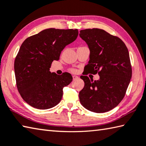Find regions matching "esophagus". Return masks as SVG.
Instances as JSON below:
<instances>
[{"instance_id":"1","label":"esophagus","mask_w":146,"mask_h":146,"mask_svg":"<svg viewBox=\"0 0 146 146\" xmlns=\"http://www.w3.org/2000/svg\"><path fill=\"white\" fill-rule=\"evenodd\" d=\"M73 80H76V79L78 78V76H76V75H73Z\"/></svg>"}]
</instances>
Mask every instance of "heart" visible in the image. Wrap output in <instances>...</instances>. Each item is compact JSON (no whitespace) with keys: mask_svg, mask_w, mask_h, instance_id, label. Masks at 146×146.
I'll use <instances>...</instances> for the list:
<instances>
[{"mask_svg":"<svg viewBox=\"0 0 146 146\" xmlns=\"http://www.w3.org/2000/svg\"><path fill=\"white\" fill-rule=\"evenodd\" d=\"M71 71H75V70H74V69H72V70H71Z\"/></svg>","mask_w":146,"mask_h":146,"instance_id":"heart-1","label":"heart"}]
</instances>
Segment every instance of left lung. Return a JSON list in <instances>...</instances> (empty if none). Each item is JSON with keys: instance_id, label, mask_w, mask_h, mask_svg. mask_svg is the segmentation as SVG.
I'll use <instances>...</instances> for the list:
<instances>
[{"instance_id": "8db88e82", "label": "left lung", "mask_w": 146, "mask_h": 146, "mask_svg": "<svg viewBox=\"0 0 146 146\" xmlns=\"http://www.w3.org/2000/svg\"><path fill=\"white\" fill-rule=\"evenodd\" d=\"M80 33L90 50L87 70L100 75L99 80L94 81L86 74L80 76L85 84L79 92L80 102L91 112H108L123 99L131 80L128 50L120 38L103 29H87Z\"/></svg>"}]
</instances>
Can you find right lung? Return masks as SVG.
I'll use <instances>...</instances> for the list:
<instances>
[{
  "label": "right lung",
  "mask_w": 146,
  "mask_h": 146,
  "mask_svg": "<svg viewBox=\"0 0 146 146\" xmlns=\"http://www.w3.org/2000/svg\"><path fill=\"white\" fill-rule=\"evenodd\" d=\"M77 29H47L23 42L15 60L18 92L29 105L45 110L55 107L62 99L65 86L73 80L70 73H51L54 60L77 38Z\"/></svg>",
  "instance_id": "1"
}]
</instances>
